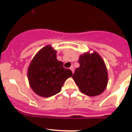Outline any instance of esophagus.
Segmentation results:
<instances>
[{
  "instance_id": "obj_1",
  "label": "esophagus",
  "mask_w": 132,
  "mask_h": 132,
  "mask_svg": "<svg viewBox=\"0 0 132 132\" xmlns=\"http://www.w3.org/2000/svg\"><path fill=\"white\" fill-rule=\"evenodd\" d=\"M70 69L71 70L73 73H74V67H73V66H71V67H70Z\"/></svg>"
}]
</instances>
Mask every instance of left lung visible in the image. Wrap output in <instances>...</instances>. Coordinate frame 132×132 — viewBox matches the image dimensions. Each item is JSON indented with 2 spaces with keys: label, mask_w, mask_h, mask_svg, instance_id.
Wrapping results in <instances>:
<instances>
[{
  "label": "left lung",
  "mask_w": 132,
  "mask_h": 132,
  "mask_svg": "<svg viewBox=\"0 0 132 132\" xmlns=\"http://www.w3.org/2000/svg\"><path fill=\"white\" fill-rule=\"evenodd\" d=\"M79 67L75 69L73 79L81 93L87 96H97L103 93L108 84L106 65L96 52L85 53L79 57Z\"/></svg>",
  "instance_id": "obj_1"
}]
</instances>
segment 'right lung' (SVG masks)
Listing matches in <instances>:
<instances>
[{
  "label": "right lung",
  "instance_id": "right-lung-1",
  "mask_svg": "<svg viewBox=\"0 0 132 132\" xmlns=\"http://www.w3.org/2000/svg\"><path fill=\"white\" fill-rule=\"evenodd\" d=\"M57 52L50 45L36 53L28 70L31 89L42 97H50L61 91L64 82L73 73L63 67L56 57Z\"/></svg>",
  "mask_w": 132,
  "mask_h": 132
}]
</instances>
